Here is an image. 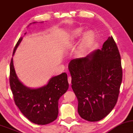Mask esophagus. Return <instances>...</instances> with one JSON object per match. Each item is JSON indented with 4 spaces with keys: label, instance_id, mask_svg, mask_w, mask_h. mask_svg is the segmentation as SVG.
<instances>
[{
    "label": "esophagus",
    "instance_id": "34e87169",
    "mask_svg": "<svg viewBox=\"0 0 133 133\" xmlns=\"http://www.w3.org/2000/svg\"><path fill=\"white\" fill-rule=\"evenodd\" d=\"M71 77L70 76H69L68 78V82L69 83V85H70L71 84Z\"/></svg>",
    "mask_w": 133,
    "mask_h": 133
}]
</instances>
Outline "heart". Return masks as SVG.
<instances>
[{"instance_id":"1","label":"heart","mask_w":133,"mask_h":133,"mask_svg":"<svg viewBox=\"0 0 133 133\" xmlns=\"http://www.w3.org/2000/svg\"><path fill=\"white\" fill-rule=\"evenodd\" d=\"M83 32V28H77L74 31L72 32V38H77L78 36H80V35L82 34ZM92 39H93V34L91 32H88L85 33L84 35L83 38H82L81 43H80V50L83 51L88 46L91 42Z\"/></svg>"}]
</instances>
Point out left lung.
Masks as SVG:
<instances>
[{
  "instance_id": "left-lung-1",
  "label": "left lung",
  "mask_w": 133,
  "mask_h": 133,
  "mask_svg": "<svg viewBox=\"0 0 133 133\" xmlns=\"http://www.w3.org/2000/svg\"><path fill=\"white\" fill-rule=\"evenodd\" d=\"M69 69L80 117L89 122L106 117L117 102L123 75L120 55L112 36L101 50L71 60Z\"/></svg>"
}]
</instances>
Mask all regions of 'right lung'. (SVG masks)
<instances>
[{
	"label": "right lung",
	"instance_id": "right-lung-1",
	"mask_svg": "<svg viewBox=\"0 0 133 133\" xmlns=\"http://www.w3.org/2000/svg\"><path fill=\"white\" fill-rule=\"evenodd\" d=\"M21 40L22 38H19L16 43L13 55ZM9 81L15 103L28 120L42 125L56 120L58 114V100L69 88L66 73L52 77L46 86L30 89L18 80L11 58Z\"/></svg>",
	"mask_w": 133,
	"mask_h": 133
}]
</instances>
